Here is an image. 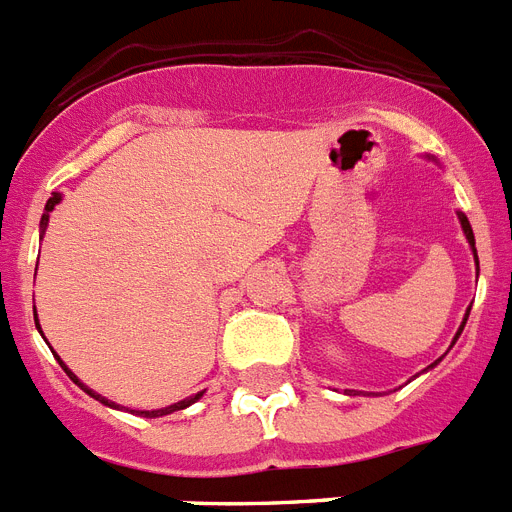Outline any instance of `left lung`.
I'll list each match as a JSON object with an SVG mask.
<instances>
[{
	"instance_id": "1",
	"label": "left lung",
	"mask_w": 512,
	"mask_h": 512,
	"mask_svg": "<svg viewBox=\"0 0 512 512\" xmlns=\"http://www.w3.org/2000/svg\"><path fill=\"white\" fill-rule=\"evenodd\" d=\"M432 161H437V158H432ZM458 221H461V229H463V236H466V239H468V247H471V252H474V263H476V276H479V257H476V239H474V229H471V223H468L466 213H461V210H458ZM468 312H471V307H468V309H466V315H463V322H461V328H458V333H455L453 343H455V341H458V336H461V333H463V328H466ZM453 343H450V346H453ZM440 362H442V356H440V359H437V362H432V364H429V367H427V369L437 367V364H440ZM427 369H424V372H427Z\"/></svg>"
}]
</instances>
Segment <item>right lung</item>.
<instances>
[{
    "instance_id": "1",
    "label": "right lung",
    "mask_w": 512,
    "mask_h": 512,
    "mask_svg": "<svg viewBox=\"0 0 512 512\" xmlns=\"http://www.w3.org/2000/svg\"><path fill=\"white\" fill-rule=\"evenodd\" d=\"M59 203H62V195H59V192H54V195H51L49 200H46L44 216H41V239H44V231H46V226H49V216H51V210L57 208ZM36 328L41 330V325H38V315H36ZM41 336H44V333H41ZM57 362L62 364V369H64V372H67V377H70V380L75 382L77 388H80V390H85V393H88L90 398H96V401H101L103 406H111V409H119L117 403H114V401H109V398H103L101 393H96V390H90L88 385H85V382H80V380H77V375H75V372H72V369L67 367V364H64L62 359H59V356H57ZM203 393H205V390H200V393L190 395V398H184V401H179V403H171V406H166V409H153V411H132V414H137V416H145V419H156V416L174 414V411H182V409H187V406H192V403H197V401H200V398H203Z\"/></svg>"
}]
</instances>
